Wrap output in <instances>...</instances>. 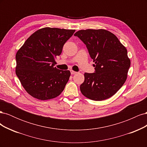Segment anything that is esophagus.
<instances>
[{"mask_svg": "<svg viewBox=\"0 0 147 147\" xmlns=\"http://www.w3.org/2000/svg\"><path fill=\"white\" fill-rule=\"evenodd\" d=\"M70 73H71V74H72V75H74L75 74H77V72H75V71H74V70H70Z\"/></svg>", "mask_w": 147, "mask_h": 147, "instance_id": "34e87169", "label": "esophagus"}]
</instances>
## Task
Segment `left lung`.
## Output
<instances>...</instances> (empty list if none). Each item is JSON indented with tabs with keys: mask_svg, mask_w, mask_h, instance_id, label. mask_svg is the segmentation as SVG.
I'll return each mask as SVG.
<instances>
[{
	"mask_svg": "<svg viewBox=\"0 0 147 147\" xmlns=\"http://www.w3.org/2000/svg\"><path fill=\"white\" fill-rule=\"evenodd\" d=\"M85 44L94 62V73H84L80 91L87 98L103 100L113 96L125 83L131 61L126 47L105 29L78 30L74 34Z\"/></svg>",
	"mask_w": 147,
	"mask_h": 147,
	"instance_id": "left-lung-1",
	"label": "left lung"
}]
</instances>
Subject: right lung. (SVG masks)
<instances>
[{
    "mask_svg": "<svg viewBox=\"0 0 147 147\" xmlns=\"http://www.w3.org/2000/svg\"><path fill=\"white\" fill-rule=\"evenodd\" d=\"M75 30L44 28L26 40L16 55V74L29 94L40 100L55 98L63 91L69 70L54 67L65 43Z\"/></svg>",
    "mask_w": 147,
    "mask_h": 147,
    "instance_id": "add662e5",
    "label": "right lung"
}]
</instances>
